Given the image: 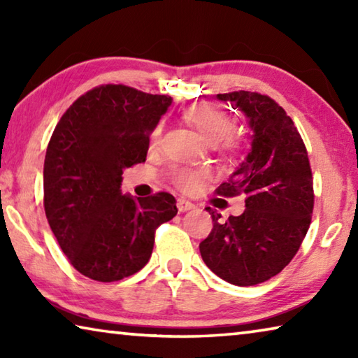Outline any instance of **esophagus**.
<instances>
[{"instance_id":"esophagus-1","label":"esophagus","mask_w":358,"mask_h":358,"mask_svg":"<svg viewBox=\"0 0 358 358\" xmlns=\"http://www.w3.org/2000/svg\"><path fill=\"white\" fill-rule=\"evenodd\" d=\"M177 207H178V211H181V213H185V211H189V210L196 208V205L191 203L189 201H186V199H178Z\"/></svg>"}]
</instances>
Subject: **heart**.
<instances>
[{
    "instance_id": "b5f03b06",
    "label": "heart",
    "mask_w": 358,
    "mask_h": 358,
    "mask_svg": "<svg viewBox=\"0 0 358 358\" xmlns=\"http://www.w3.org/2000/svg\"><path fill=\"white\" fill-rule=\"evenodd\" d=\"M185 120L208 145L220 143L234 129V118L217 106L201 104L187 108L185 112ZM159 134L161 128L157 126L151 134V142H156ZM203 180L205 175L201 171H181L175 177V183L186 192H196L201 189Z\"/></svg>"
}]
</instances>
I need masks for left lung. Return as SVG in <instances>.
<instances>
[{
    "label": "left lung",
    "mask_w": 358,
    "mask_h": 358,
    "mask_svg": "<svg viewBox=\"0 0 358 358\" xmlns=\"http://www.w3.org/2000/svg\"><path fill=\"white\" fill-rule=\"evenodd\" d=\"M245 115L250 148L220 196L243 194L246 210L221 220L207 208L213 229L201 243L208 268L234 286H256L286 266L299 251L313 215V175L294 121L268 96L251 92L216 94Z\"/></svg>",
    "instance_id": "1"
}]
</instances>
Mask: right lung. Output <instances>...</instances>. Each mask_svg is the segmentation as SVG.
I'll return each instance as SVG.
<instances>
[{
    "label": "right lung",
    "mask_w": 358,
    "mask_h": 358,
    "mask_svg": "<svg viewBox=\"0 0 358 358\" xmlns=\"http://www.w3.org/2000/svg\"><path fill=\"white\" fill-rule=\"evenodd\" d=\"M171 96L102 85L59 120L44 161L47 221L66 257L94 281H120L151 257L155 230L177 215L172 194L121 192L123 171L147 159Z\"/></svg>",
    "instance_id": "right-lung-1"
}]
</instances>
